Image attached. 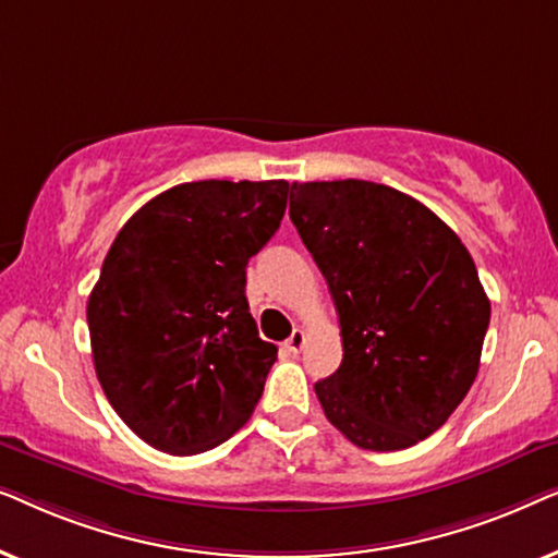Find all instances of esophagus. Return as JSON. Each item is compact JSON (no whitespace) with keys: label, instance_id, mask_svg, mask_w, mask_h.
Returning <instances> with one entry per match:
<instances>
[{"label":"esophagus","instance_id":"1","mask_svg":"<svg viewBox=\"0 0 558 558\" xmlns=\"http://www.w3.org/2000/svg\"><path fill=\"white\" fill-rule=\"evenodd\" d=\"M304 342H307V332L296 327V330H294L292 335H289V340L284 342V348L289 350V353L296 355V353H300V350L304 348Z\"/></svg>","mask_w":558,"mask_h":558}]
</instances>
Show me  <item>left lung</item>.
<instances>
[{"instance_id": "obj_1", "label": "left lung", "mask_w": 558, "mask_h": 558, "mask_svg": "<svg viewBox=\"0 0 558 558\" xmlns=\"http://www.w3.org/2000/svg\"><path fill=\"white\" fill-rule=\"evenodd\" d=\"M289 218L330 287L342 363L315 384L361 449L396 452L439 429L480 368L490 300L445 220L368 180L294 182Z\"/></svg>"}]
</instances>
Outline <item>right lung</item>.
I'll use <instances>...</instances> for the list:
<instances>
[{"label": "right lung", "instance_id": "obj_1", "mask_svg": "<svg viewBox=\"0 0 558 558\" xmlns=\"http://www.w3.org/2000/svg\"><path fill=\"white\" fill-rule=\"evenodd\" d=\"M289 182H185L126 220L88 296L98 384L136 437L201 454L254 414L277 345L258 338L246 266L277 233Z\"/></svg>", "mask_w": 558, "mask_h": 558}]
</instances>
